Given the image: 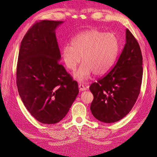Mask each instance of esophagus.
<instances>
[{"mask_svg":"<svg viewBox=\"0 0 157 157\" xmlns=\"http://www.w3.org/2000/svg\"><path fill=\"white\" fill-rule=\"evenodd\" d=\"M79 89L80 91H84L86 90V88L84 84H79Z\"/></svg>","mask_w":157,"mask_h":157,"instance_id":"1","label":"esophagus"}]
</instances>
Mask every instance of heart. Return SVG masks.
Listing matches in <instances>:
<instances>
[{
	"instance_id": "obj_1",
	"label": "heart",
	"mask_w": 157,
	"mask_h": 157,
	"mask_svg": "<svg viewBox=\"0 0 157 157\" xmlns=\"http://www.w3.org/2000/svg\"><path fill=\"white\" fill-rule=\"evenodd\" d=\"M119 50L117 37L113 33L92 29L81 33L62 48L61 58L67 68L74 70L83 64L75 73L79 81L87 80L92 73L101 76L110 71L114 65Z\"/></svg>"
}]
</instances>
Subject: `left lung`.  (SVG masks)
<instances>
[{"mask_svg":"<svg viewBox=\"0 0 157 157\" xmlns=\"http://www.w3.org/2000/svg\"><path fill=\"white\" fill-rule=\"evenodd\" d=\"M126 42L115 65L90 86L94 96L90 110L96 119L114 123L128 114L140 92L142 55L136 39L126 29Z\"/></svg>","mask_w":157,"mask_h":157,"instance_id":"left-lung-1","label":"left lung"}]
</instances>
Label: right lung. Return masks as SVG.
I'll return each instance as SVG.
<instances>
[{
    "label": "right lung",
    "mask_w": 157,
    "mask_h": 157,
    "mask_svg": "<svg viewBox=\"0 0 157 157\" xmlns=\"http://www.w3.org/2000/svg\"><path fill=\"white\" fill-rule=\"evenodd\" d=\"M61 21L42 20L26 33L17 66L18 92L25 108L44 124L65 117L79 92L78 84L59 63L61 53L55 30Z\"/></svg>",
    "instance_id": "right-lung-1"
}]
</instances>
